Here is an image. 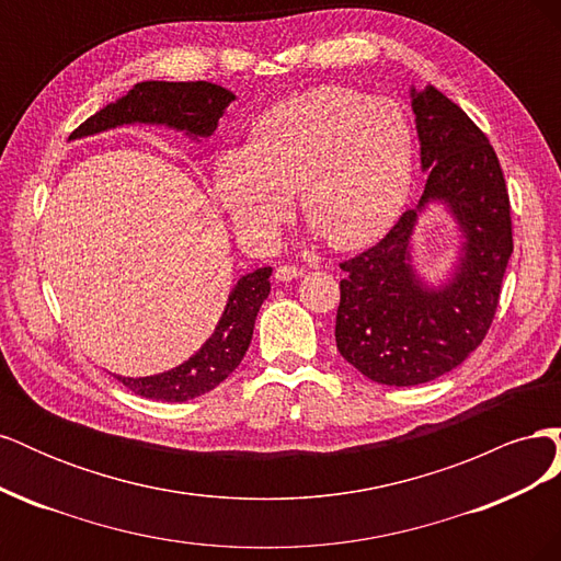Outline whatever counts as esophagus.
I'll list each match as a JSON object with an SVG mask.
<instances>
[{
  "instance_id": "obj_1",
  "label": "esophagus",
  "mask_w": 561,
  "mask_h": 561,
  "mask_svg": "<svg viewBox=\"0 0 561 561\" xmlns=\"http://www.w3.org/2000/svg\"><path fill=\"white\" fill-rule=\"evenodd\" d=\"M301 274H304V271H301L299 266H293V264H280V266L276 268V278L283 280V283L293 280V278H299Z\"/></svg>"
}]
</instances>
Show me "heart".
<instances>
[{
  "label": "heart",
  "mask_w": 561,
  "mask_h": 561,
  "mask_svg": "<svg viewBox=\"0 0 561 561\" xmlns=\"http://www.w3.org/2000/svg\"><path fill=\"white\" fill-rule=\"evenodd\" d=\"M412 175L414 135L400 105L318 87L266 110L243 151L217 157L213 186L248 243H274L297 194L304 219L322 239L355 250L396 222Z\"/></svg>",
  "instance_id": "heart-1"
}]
</instances>
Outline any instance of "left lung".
<instances>
[{"mask_svg":"<svg viewBox=\"0 0 561 561\" xmlns=\"http://www.w3.org/2000/svg\"><path fill=\"white\" fill-rule=\"evenodd\" d=\"M428 197L450 203L467 231L462 271L445 291H423L405 264L417 208H407L383 239L339 264L336 348L386 386L426 383L461 365L494 322L513 254L511 196L494 147L472 118L428 87L412 91Z\"/></svg>","mask_w":561,"mask_h":561,"instance_id":"8db88e82","label":"left lung"}]
</instances>
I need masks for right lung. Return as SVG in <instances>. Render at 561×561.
Wrapping results in <instances>:
<instances>
[{"label": "right lung", "instance_id": "obj_1", "mask_svg": "<svg viewBox=\"0 0 561 561\" xmlns=\"http://www.w3.org/2000/svg\"><path fill=\"white\" fill-rule=\"evenodd\" d=\"M233 98L231 91L210 81H142L135 83L116 103L89 116L72 130L70 138L133 122L165 124L198 135V138H208ZM268 276L271 266H262L239 280L229 295L219 325L194 358L157 377L116 379L135 396L165 402H186L210 393L243 360L252 339L254 318L271 290Z\"/></svg>", "mask_w": 561, "mask_h": 561}]
</instances>
